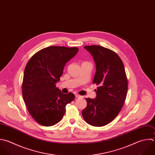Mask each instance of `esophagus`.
Returning a JSON list of instances; mask_svg holds the SVG:
<instances>
[{"instance_id":"obj_1","label":"esophagus","mask_w":155,"mask_h":155,"mask_svg":"<svg viewBox=\"0 0 155 155\" xmlns=\"http://www.w3.org/2000/svg\"><path fill=\"white\" fill-rule=\"evenodd\" d=\"M75 96H76V97H77V98H81V97H82V96H81V95H79V94H75Z\"/></svg>"}]
</instances>
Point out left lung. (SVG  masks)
<instances>
[{
	"instance_id": "1",
	"label": "left lung",
	"mask_w": 155,
	"mask_h": 155,
	"mask_svg": "<svg viewBox=\"0 0 155 155\" xmlns=\"http://www.w3.org/2000/svg\"><path fill=\"white\" fill-rule=\"evenodd\" d=\"M84 48L94 59L96 70L93 83L99 87L95 99H85L87 105L82 114L88 124L102 127L120 111L127 96L128 81L123 62L115 52L99 45Z\"/></svg>"
}]
</instances>
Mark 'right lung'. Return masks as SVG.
<instances>
[{
  "mask_svg": "<svg viewBox=\"0 0 155 155\" xmlns=\"http://www.w3.org/2000/svg\"><path fill=\"white\" fill-rule=\"evenodd\" d=\"M77 47L50 46L35 54L24 74L22 96L27 110L39 124L49 127L58 123L65 113V106L74 94H64L56 87L66 63L78 53Z\"/></svg>",
  "mask_w": 155,
  "mask_h": 155,
  "instance_id": "1",
  "label": "right lung"
}]
</instances>
